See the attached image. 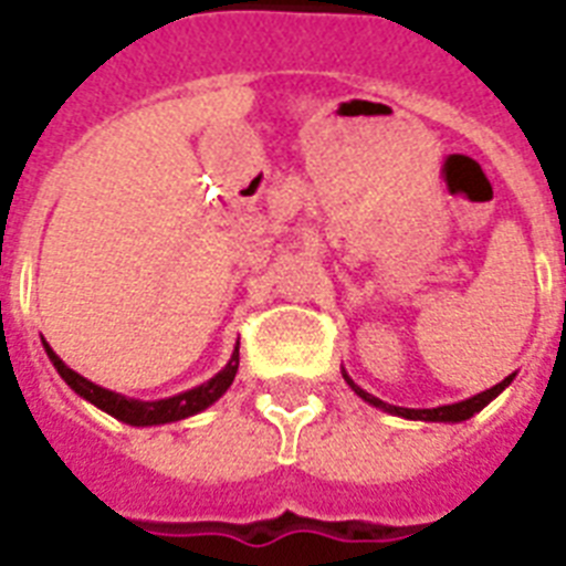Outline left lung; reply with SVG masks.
<instances>
[{
	"instance_id": "obj_1",
	"label": "left lung",
	"mask_w": 566,
	"mask_h": 566,
	"mask_svg": "<svg viewBox=\"0 0 566 566\" xmlns=\"http://www.w3.org/2000/svg\"><path fill=\"white\" fill-rule=\"evenodd\" d=\"M346 381L353 385V378L346 376ZM511 385V376L502 378L500 385H493L491 390H482V394L470 396V399H464V402H455V405H440V408H399V405H387L381 402V399H376V396H370L367 390H361V387H355V394L361 396V399H367L370 405H376V408H385V411L390 413H399V417H408V420H431V422H461V420H470L473 413H479L484 408V405L491 402L493 396H500L505 387Z\"/></svg>"
}]
</instances>
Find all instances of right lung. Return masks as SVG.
Instances as JSON below:
<instances>
[{
    "mask_svg": "<svg viewBox=\"0 0 566 566\" xmlns=\"http://www.w3.org/2000/svg\"><path fill=\"white\" fill-rule=\"evenodd\" d=\"M43 346H46V355L52 358V364H55V370L61 373V378H64L66 385L73 387L75 394L84 396L87 402H93L96 408H102V411H108L111 417L128 422V426H158V422L185 420V417H190V413H199L202 408L217 402V399L229 390L240 361L238 349H234L231 361L226 364V370L217 373L211 381L193 387V390H188V394L172 396V399H161V402H137V399H126V396L114 394V390H105V387L93 385V381H87V378L78 376L75 370H70V367H66V364L61 361L52 349H49V344Z\"/></svg>",
    "mask_w": 566,
    "mask_h": 566,
    "instance_id": "add662e5",
    "label": "right lung"
}]
</instances>
